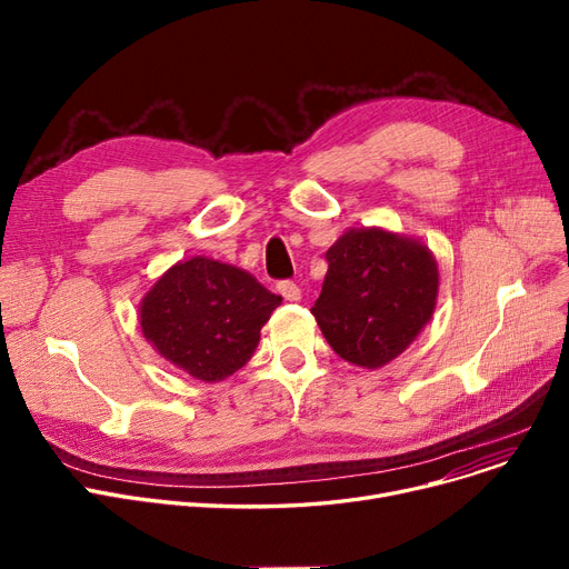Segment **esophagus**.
Returning <instances> with one entry per match:
<instances>
[{"instance_id":"obj_1","label":"esophagus","mask_w":569,"mask_h":569,"mask_svg":"<svg viewBox=\"0 0 569 569\" xmlns=\"http://www.w3.org/2000/svg\"><path fill=\"white\" fill-rule=\"evenodd\" d=\"M277 290L281 292L283 300H288V302H297L302 297V290H300V286H297L295 281H279Z\"/></svg>"}]
</instances>
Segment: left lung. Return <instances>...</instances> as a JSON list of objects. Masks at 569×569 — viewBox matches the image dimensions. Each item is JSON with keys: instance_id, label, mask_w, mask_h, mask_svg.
<instances>
[{"instance_id": "8db88e82", "label": "left lung", "mask_w": 569, "mask_h": 569, "mask_svg": "<svg viewBox=\"0 0 569 569\" xmlns=\"http://www.w3.org/2000/svg\"><path fill=\"white\" fill-rule=\"evenodd\" d=\"M327 274L311 313L346 362L378 369L399 357L431 320L438 264L406 234L350 228L325 253Z\"/></svg>"}]
</instances>
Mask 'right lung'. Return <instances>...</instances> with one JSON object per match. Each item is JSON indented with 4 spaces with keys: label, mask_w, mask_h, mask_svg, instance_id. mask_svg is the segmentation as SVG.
<instances>
[{
    "label": "right lung",
    "mask_w": 569,
    "mask_h": 569,
    "mask_svg": "<svg viewBox=\"0 0 569 569\" xmlns=\"http://www.w3.org/2000/svg\"><path fill=\"white\" fill-rule=\"evenodd\" d=\"M281 297L249 272L196 256L172 264L140 302V330L168 362L202 382L242 369Z\"/></svg>",
    "instance_id": "1"
}]
</instances>
